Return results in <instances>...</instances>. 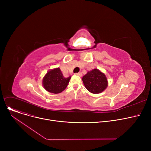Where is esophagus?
Returning a JSON list of instances; mask_svg holds the SVG:
<instances>
[{
	"mask_svg": "<svg viewBox=\"0 0 151 151\" xmlns=\"http://www.w3.org/2000/svg\"><path fill=\"white\" fill-rule=\"evenodd\" d=\"M75 75H77V76H82V73H81V72L76 73H75Z\"/></svg>",
	"mask_w": 151,
	"mask_h": 151,
	"instance_id": "esophagus-1",
	"label": "esophagus"
}]
</instances>
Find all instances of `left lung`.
Masks as SVG:
<instances>
[{"label": "left lung", "mask_w": 151, "mask_h": 151, "mask_svg": "<svg viewBox=\"0 0 151 151\" xmlns=\"http://www.w3.org/2000/svg\"><path fill=\"white\" fill-rule=\"evenodd\" d=\"M82 80L86 88L93 93H99L103 92L108 86L107 78L105 74L98 69L88 71L83 77Z\"/></svg>", "instance_id": "obj_1"}]
</instances>
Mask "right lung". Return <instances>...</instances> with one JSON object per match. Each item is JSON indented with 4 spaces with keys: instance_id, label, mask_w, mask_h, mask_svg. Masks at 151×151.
Segmentation results:
<instances>
[{
    "instance_id": "right-lung-1",
    "label": "right lung",
    "mask_w": 151,
    "mask_h": 151,
    "mask_svg": "<svg viewBox=\"0 0 151 151\" xmlns=\"http://www.w3.org/2000/svg\"><path fill=\"white\" fill-rule=\"evenodd\" d=\"M71 77L65 78L59 68L49 71L43 80L45 89L51 93H59L65 90Z\"/></svg>"
}]
</instances>
